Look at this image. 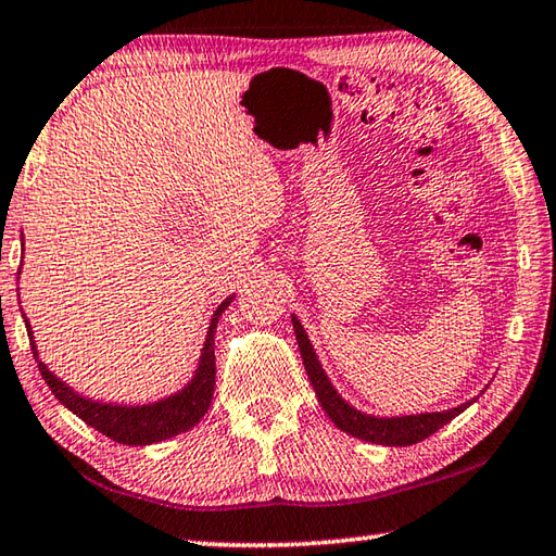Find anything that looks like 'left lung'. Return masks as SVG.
<instances>
[{
    "label": "left lung",
    "mask_w": 556,
    "mask_h": 556,
    "mask_svg": "<svg viewBox=\"0 0 556 556\" xmlns=\"http://www.w3.org/2000/svg\"><path fill=\"white\" fill-rule=\"evenodd\" d=\"M291 324H294L301 361H304L308 380L314 384L318 404H321L324 412L328 414V419H331L338 429L355 439L372 441V444H382V446H412L417 444V441H425L444 425H448L451 419L458 417V414L473 402L470 400L466 404H458V407L444 409V412L407 414V417H372V414L355 409L353 404H348L341 394L336 392L331 380H328V375L321 368V363H318V355L314 351L312 341H308L304 326L299 324L296 316H291Z\"/></svg>",
    "instance_id": "1"
}]
</instances>
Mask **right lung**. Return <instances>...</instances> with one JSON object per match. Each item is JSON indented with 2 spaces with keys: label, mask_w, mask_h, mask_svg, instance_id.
I'll return each instance as SVG.
<instances>
[{
  "label": "right lung",
  "mask_w": 556,
  "mask_h": 556,
  "mask_svg": "<svg viewBox=\"0 0 556 556\" xmlns=\"http://www.w3.org/2000/svg\"><path fill=\"white\" fill-rule=\"evenodd\" d=\"M232 299L235 296H228L218 308H215L208 333H205L199 368H195V375L188 380L186 388L168 394L164 400L149 402V404H112V402H96L90 397H83V394L68 388L61 378H55V375L39 361V351H36L34 333H31L29 321H26V316L24 321H26V328H29L34 357L39 361V370L43 375L46 384H49L51 392L55 394V400L65 404V407H68L75 417L86 421L88 427L98 429L100 434L110 437L112 441H117V444L149 446V444H159V441L184 434V431L199 425L203 414L208 412L213 390H215V326H218V318L223 316L225 308L230 306Z\"/></svg>",
  "instance_id": "obj_1"
}]
</instances>
